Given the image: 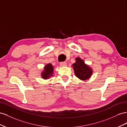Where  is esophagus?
Wrapping results in <instances>:
<instances>
[{
  "label": "esophagus",
  "mask_w": 127,
  "mask_h": 127,
  "mask_svg": "<svg viewBox=\"0 0 127 127\" xmlns=\"http://www.w3.org/2000/svg\"><path fill=\"white\" fill-rule=\"evenodd\" d=\"M60 65L61 67H64V66H66V63L65 62H61L60 63Z\"/></svg>",
  "instance_id": "34e87169"
}]
</instances>
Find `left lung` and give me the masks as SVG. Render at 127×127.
Wrapping results in <instances>:
<instances>
[{
    "label": "left lung",
    "instance_id": "left-lung-1",
    "mask_svg": "<svg viewBox=\"0 0 127 127\" xmlns=\"http://www.w3.org/2000/svg\"><path fill=\"white\" fill-rule=\"evenodd\" d=\"M76 77L81 80H86L91 77L93 71L88 65L85 64L84 61L80 57L75 58V62L72 64Z\"/></svg>",
    "mask_w": 127,
    "mask_h": 127
}]
</instances>
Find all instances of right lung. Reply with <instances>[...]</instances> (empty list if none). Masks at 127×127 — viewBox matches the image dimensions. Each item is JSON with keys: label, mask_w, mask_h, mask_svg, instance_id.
<instances>
[{"label": "right lung", "mask_w": 127, "mask_h": 127, "mask_svg": "<svg viewBox=\"0 0 127 127\" xmlns=\"http://www.w3.org/2000/svg\"><path fill=\"white\" fill-rule=\"evenodd\" d=\"M44 69L41 72V76L43 79H48L54 76V66L52 64H46L44 67Z\"/></svg>", "instance_id": "right-lung-1"}]
</instances>
